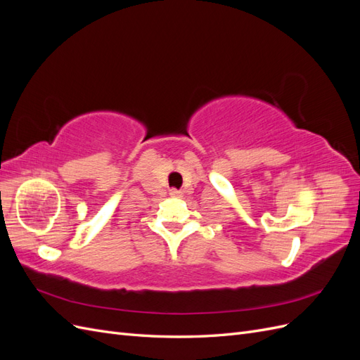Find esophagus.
<instances>
[{
    "label": "esophagus",
    "instance_id": "esophagus-1",
    "mask_svg": "<svg viewBox=\"0 0 360 360\" xmlns=\"http://www.w3.org/2000/svg\"><path fill=\"white\" fill-rule=\"evenodd\" d=\"M169 195H171L172 198H180L181 197V192L179 189H176V188H171L169 189Z\"/></svg>",
    "mask_w": 360,
    "mask_h": 360
}]
</instances>
